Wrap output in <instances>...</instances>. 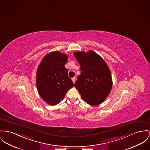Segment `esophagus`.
Instances as JSON below:
<instances>
[{"instance_id":"34e87169","label":"esophagus","mask_w":150,"mask_h":150,"mask_svg":"<svg viewBox=\"0 0 150 150\" xmlns=\"http://www.w3.org/2000/svg\"><path fill=\"white\" fill-rule=\"evenodd\" d=\"M76 77H73L72 79H71V80L73 81V83H74L75 82V81H76Z\"/></svg>"}]
</instances>
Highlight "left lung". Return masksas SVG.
I'll use <instances>...</instances> for the list:
<instances>
[{
  "instance_id": "1",
  "label": "left lung",
  "mask_w": 150,
  "mask_h": 150,
  "mask_svg": "<svg viewBox=\"0 0 150 150\" xmlns=\"http://www.w3.org/2000/svg\"><path fill=\"white\" fill-rule=\"evenodd\" d=\"M73 54L81 66V74L74 86L85 102L91 106L98 105L105 100L111 89L110 69L93 50L75 52Z\"/></svg>"
}]
</instances>
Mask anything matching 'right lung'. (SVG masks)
I'll return each mask as SVG.
<instances>
[{
	"label": "right lung",
	"instance_id": "obj_1",
	"mask_svg": "<svg viewBox=\"0 0 150 150\" xmlns=\"http://www.w3.org/2000/svg\"><path fill=\"white\" fill-rule=\"evenodd\" d=\"M68 56L55 51L47 54L38 69L36 85L40 97L51 105L64 99L74 83L68 77L65 65Z\"/></svg>",
	"mask_w": 150,
	"mask_h": 150
}]
</instances>
